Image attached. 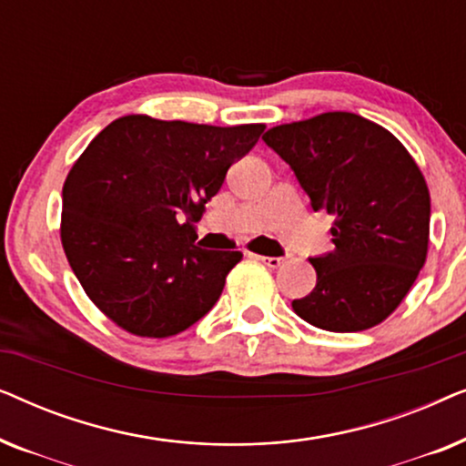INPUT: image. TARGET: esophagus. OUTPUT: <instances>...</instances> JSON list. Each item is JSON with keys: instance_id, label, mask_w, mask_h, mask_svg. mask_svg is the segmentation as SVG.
Instances as JSON below:
<instances>
[{"instance_id": "1", "label": "esophagus", "mask_w": 466, "mask_h": 466, "mask_svg": "<svg viewBox=\"0 0 466 466\" xmlns=\"http://www.w3.org/2000/svg\"><path fill=\"white\" fill-rule=\"evenodd\" d=\"M254 258H258L260 263L269 267V269H278V267L284 263V258H282V257H258V254H254Z\"/></svg>"}]
</instances>
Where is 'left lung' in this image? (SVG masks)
<instances>
[{
  "instance_id": "left-lung-1",
  "label": "left lung",
  "mask_w": 466,
  "mask_h": 466,
  "mask_svg": "<svg viewBox=\"0 0 466 466\" xmlns=\"http://www.w3.org/2000/svg\"><path fill=\"white\" fill-rule=\"evenodd\" d=\"M265 144L295 171L314 212L335 216V250L311 258L316 289L292 309L311 327L356 333L399 308L426 263L431 193L390 131L352 112L271 127Z\"/></svg>"
}]
</instances>
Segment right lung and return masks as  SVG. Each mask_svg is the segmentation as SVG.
<instances>
[{
    "label": "right lung",
    "instance_id": "add662e5",
    "mask_svg": "<svg viewBox=\"0 0 466 466\" xmlns=\"http://www.w3.org/2000/svg\"><path fill=\"white\" fill-rule=\"evenodd\" d=\"M265 125L129 114L93 137L63 184L61 244L86 297L127 333H182L244 254L195 246V222Z\"/></svg>",
    "mask_w": 466,
    "mask_h": 466
}]
</instances>
